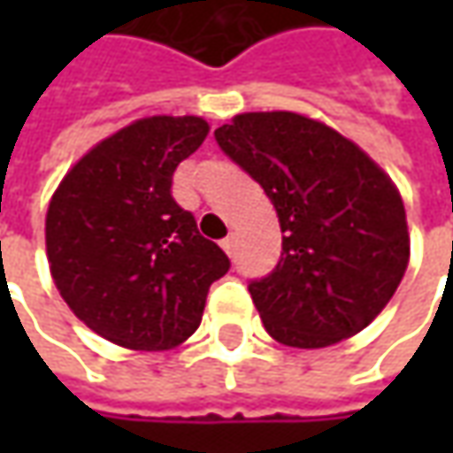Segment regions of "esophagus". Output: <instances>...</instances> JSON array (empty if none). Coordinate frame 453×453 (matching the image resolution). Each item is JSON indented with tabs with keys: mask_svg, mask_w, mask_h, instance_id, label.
Wrapping results in <instances>:
<instances>
[{
	"mask_svg": "<svg viewBox=\"0 0 453 453\" xmlns=\"http://www.w3.org/2000/svg\"><path fill=\"white\" fill-rule=\"evenodd\" d=\"M221 247H224V252H226V254H229V257H232V254H234V247H236V234H229V236H226V239L221 242Z\"/></svg>",
	"mask_w": 453,
	"mask_h": 453,
	"instance_id": "34e87169",
	"label": "esophagus"
}]
</instances>
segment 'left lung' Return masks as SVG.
<instances>
[{"label": "left lung", "mask_w": 453, "mask_h": 453, "mask_svg": "<svg viewBox=\"0 0 453 453\" xmlns=\"http://www.w3.org/2000/svg\"><path fill=\"white\" fill-rule=\"evenodd\" d=\"M219 149L274 203L277 267L250 282L267 333L327 348L368 327L409 267L398 188L353 141L304 115L242 113L214 131Z\"/></svg>", "instance_id": "obj_1"}]
</instances>
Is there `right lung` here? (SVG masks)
Segmentation results:
<instances>
[{
  "instance_id": "add662e5",
  "label": "right lung",
  "mask_w": 453,
  "mask_h": 453,
  "mask_svg": "<svg viewBox=\"0 0 453 453\" xmlns=\"http://www.w3.org/2000/svg\"><path fill=\"white\" fill-rule=\"evenodd\" d=\"M196 115L141 118L88 150L52 194L44 242L62 300L97 335L168 350L196 333L229 257L171 196L173 171L199 149Z\"/></svg>"
}]
</instances>
